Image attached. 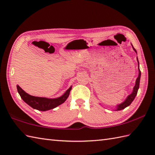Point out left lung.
<instances>
[{
  "mask_svg": "<svg viewBox=\"0 0 155 155\" xmlns=\"http://www.w3.org/2000/svg\"><path fill=\"white\" fill-rule=\"evenodd\" d=\"M133 50L137 52V51L135 50V48L133 47ZM137 58V61H138V64H139V66H138V67H139V77H137V80H136L135 86H134V88H133V93H131L130 95H128V97L127 98V99L125 100L123 102V103H122L119 105H118L117 107L116 110H122V109H124V108H125L129 106V105L131 104V103H132V102L133 101V100L134 99V98H135L136 95L137 94L138 89H139V83H140V78L141 72H140V69H139V61H138V58Z\"/></svg>",
  "mask_w": 155,
  "mask_h": 155,
  "instance_id": "obj_1",
  "label": "left lung"
}]
</instances>
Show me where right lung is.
<instances>
[{"label": "right lung", "instance_id": "add662e5", "mask_svg": "<svg viewBox=\"0 0 155 155\" xmlns=\"http://www.w3.org/2000/svg\"><path fill=\"white\" fill-rule=\"evenodd\" d=\"M16 87H17V91L20 96L26 103L28 104L32 108H35V109L41 111H46L52 109V108L63 103L69 96L70 91L72 88V87H71L65 92L64 94L60 97L57 98H47L31 96V95L28 94L23 91L18 85H17Z\"/></svg>", "mask_w": 155, "mask_h": 155}]
</instances>
